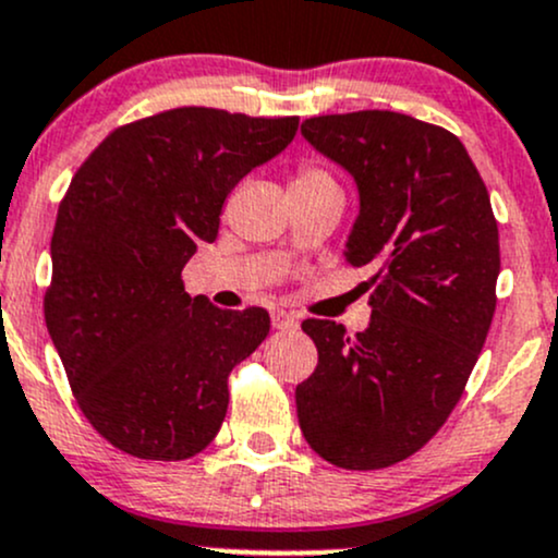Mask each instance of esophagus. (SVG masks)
<instances>
[{
  "label": "esophagus",
  "mask_w": 558,
  "mask_h": 558,
  "mask_svg": "<svg viewBox=\"0 0 558 558\" xmlns=\"http://www.w3.org/2000/svg\"><path fill=\"white\" fill-rule=\"evenodd\" d=\"M271 325L277 329H295L298 327V316L290 314V311H274Z\"/></svg>",
  "instance_id": "obj_1"
}]
</instances>
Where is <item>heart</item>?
I'll return each instance as SVG.
<instances>
[{"label":"heart","mask_w":558,"mask_h":558,"mask_svg":"<svg viewBox=\"0 0 558 558\" xmlns=\"http://www.w3.org/2000/svg\"><path fill=\"white\" fill-rule=\"evenodd\" d=\"M319 183H335V181L327 175L325 170H319V167L305 165V167H301V172H298L295 183L292 185H319Z\"/></svg>","instance_id":"1"}]
</instances>
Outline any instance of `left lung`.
I'll use <instances>...</instances> for the list:
<instances>
[{
  "label": "left lung",
  "mask_w": 558,
  "mask_h": 558,
  "mask_svg": "<svg viewBox=\"0 0 558 558\" xmlns=\"http://www.w3.org/2000/svg\"><path fill=\"white\" fill-rule=\"evenodd\" d=\"M301 133L359 191L345 263L369 268V327L305 319L319 351L295 388L311 449L373 471L417 452L445 425L487 340L500 274L487 185L463 143L397 111L314 117Z\"/></svg>",
  "instance_id": "1"
}]
</instances>
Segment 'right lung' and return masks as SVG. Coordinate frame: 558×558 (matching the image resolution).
Returning a JSON list of instances; mask_svg holds the SVG:
<instances>
[{"instance_id": "obj_1", "label": "right lung", "mask_w": 558, "mask_h": 558, "mask_svg": "<svg viewBox=\"0 0 558 558\" xmlns=\"http://www.w3.org/2000/svg\"><path fill=\"white\" fill-rule=\"evenodd\" d=\"M298 117L185 106L124 124L58 207L45 322L71 391L104 439L143 460L205 449L229 373L266 340L268 311H226L181 271L215 242L233 185L284 151Z\"/></svg>"}]
</instances>
